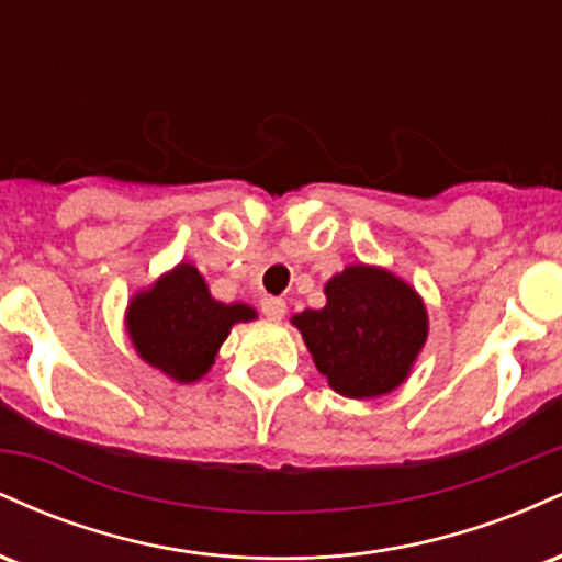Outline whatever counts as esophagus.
<instances>
[{
	"label": "esophagus",
	"mask_w": 562,
	"mask_h": 562,
	"mask_svg": "<svg viewBox=\"0 0 562 562\" xmlns=\"http://www.w3.org/2000/svg\"><path fill=\"white\" fill-rule=\"evenodd\" d=\"M261 312H263V317H269V319L280 322L282 317H285L288 303L282 301V299H274V295H269V299H263V301H261Z\"/></svg>",
	"instance_id": "esophagus-1"
}]
</instances>
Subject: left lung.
I'll list each match as a JSON object with an SVG mask.
<instances>
[{
    "instance_id": "obj_1",
    "label": "left lung",
    "mask_w": 562,
    "mask_h": 562,
    "mask_svg": "<svg viewBox=\"0 0 562 562\" xmlns=\"http://www.w3.org/2000/svg\"><path fill=\"white\" fill-rule=\"evenodd\" d=\"M327 303L295 314L308 353L346 398L385 396L404 383L428 338V312L409 282L353 263L325 285Z\"/></svg>"
}]
</instances>
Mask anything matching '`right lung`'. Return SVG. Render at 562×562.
Wrapping results in <instances>:
<instances>
[{"mask_svg":"<svg viewBox=\"0 0 562 562\" xmlns=\"http://www.w3.org/2000/svg\"><path fill=\"white\" fill-rule=\"evenodd\" d=\"M250 319L256 308L216 301L192 263H179L139 290L126 308V330L139 357L177 383L203 378L232 325Z\"/></svg>","mask_w":562,"mask_h":562,"instance_id":"obj_1","label":"right lung"}]
</instances>
